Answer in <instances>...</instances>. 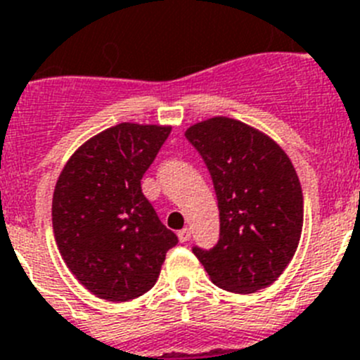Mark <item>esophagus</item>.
<instances>
[{
  "mask_svg": "<svg viewBox=\"0 0 360 360\" xmlns=\"http://www.w3.org/2000/svg\"><path fill=\"white\" fill-rule=\"evenodd\" d=\"M178 240L182 241V243L189 241L191 240V229L186 227V229H182V231L178 232Z\"/></svg>",
  "mask_w": 360,
  "mask_h": 360,
  "instance_id": "esophagus-1",
  "label": "esophagus"
}]
</instances>
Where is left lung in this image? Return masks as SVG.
I'll return each instance as SVG.
<instances>
[{
    "label": "left lung",
    "mask_w": 360,
    "mask_h": 360,
    "mask_svg": "<svg viewBox=\"0 0 360 360\" xmlns=\"http://www.w3.org/2000/svg\"><path fill=\"white\" fill-rule=\"evenodd\" d=\"M187 141L207 165L219 211V238L193 247L214 285L249 294L281 276L303 231V191L287 153L240 120L191 126Z\"/></svg>",
    "instance_id": "left-lung-1"
}]
</instances>
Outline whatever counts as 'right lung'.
Returning <instances> with one entry per match:
<instances>
[{
	"label": "right lung",
	"instance_id": "add662e5",
	"mask_svg": "<svg viewBox=\"0 0 360 360\" xmlns=\"http://www.w3.org/2000/svg\"><path fill=\"white\" fill-rule=\"evenodd\" d=\"M171 128L122 122L73 153L56 184L52 225L66 266L91 294L129 301L157 283L178 243L141 180Z\"/></svg>",
	"mask_w": 360,
	"mask_h": 360
}]
</instances>
